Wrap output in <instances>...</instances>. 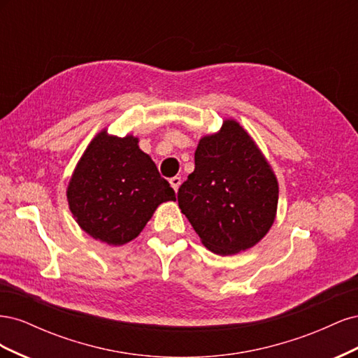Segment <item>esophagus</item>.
<instances>
[{
	"mask_svg": "<svg viewBox=\"0 0 358 358\" xmlns=\"http://www.w3.org/2000/svg\"><path fill=\"white\" fill-rule=\"evenodd\" d=\"M180 183H182V180H180V178H178V176H175V178H171V179H170V185H171V188L175 189L176 192H178L179 187H180Z\"/></svg>",
	"mask_w": 358,
	"mask_h": 358,
	"instance_id": "1",
	"label": "esophagus"
}]
</instances>
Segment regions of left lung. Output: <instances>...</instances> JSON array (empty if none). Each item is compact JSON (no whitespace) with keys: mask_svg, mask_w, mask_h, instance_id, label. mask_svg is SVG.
Here are the masks:
<instances>
[{"mask_svg":"<svg viewBox=\"0 0 358 358\" xmlns=\"http://www.w3.org/2000/svg\"><path fill=\"white\" fill-rule=\"evenodd\" d=\"M196 169L178 201L203 245L233 255L263 239L276 215L278 180L245 129L233 119L200 140Z\"/></svg>","mask_w":358,"mask_h":358,"instance_id":"8db88e82","label":"left lung"}]
</instances>
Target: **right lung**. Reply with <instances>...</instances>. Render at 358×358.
<instances>
[{"label": "right lung", "instance_id": "add662e5", "mask_svg": "<svg viewBox=\"0 0 358 358\" xmlns=\"http://www.w3.org/2000/svg\"><path fill=\"white\" fill-rule=\"evenodd\" d=\"M133 136L101 131L78 162L67 200L83 231L107 245L136 239L158 204L175 201V189Z\"/></svg>", "mask_w": 358, "mask_h": 358}]
</instances>
